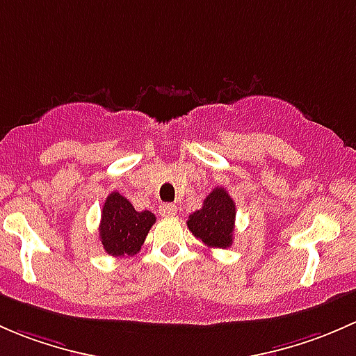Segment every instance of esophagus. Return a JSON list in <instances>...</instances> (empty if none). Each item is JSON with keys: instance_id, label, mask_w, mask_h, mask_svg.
I'll return each mask as SVG.
<instances>
[{"instance_id": "34e87169", "label": "esophagus", "mask_w": 356, "mask_h": 356, "mask_svg": "<svg viewBox=\"0 0 356 356\" xmlns=\"http://www.w3.org/2000/svg\"><path fill=\"white\" fill-rule=\"evenodd\" d=\"M159 212H161V216H164V218H171V216L177 214L178 209L175 204H163L159 207Z\"/></svg>"}]
</instances>
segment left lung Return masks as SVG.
<instances>
[{
  "label": "left lung",
  "instance_id": "left-lung-1",
  "mask_svg": "<svg viewBox=\"0 0 356 356\" xmlns=\"http://www.w3.org/2000/svg\"><path fill=\"white\" fill-rule=\"evenodd\" d=\"M234 216L236 207L233 199L219 186L205 197L202 209L188 216L186 226L207 247L228 248L233 243Z\"/></svg>",
  "mask_w": 356,
  "mask_h": 356
}]
</instances>
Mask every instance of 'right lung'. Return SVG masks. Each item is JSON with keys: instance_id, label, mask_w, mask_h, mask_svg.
Here are the masks:
<instances>
[{"instance_id": "obj_1", "label": "right lung", "mask_w": 356, "mask_h": 356, "mask_svg": "<svg viewBox=\"0 0 356 356\" xmlns=\"http://www.w3.org/2000/svg\"><path fill=\"white\" fill-rule=\"evenodd\" d=\"M154 222L156 216L151 211H135L130 200L113 192L102 205L99 238L109 255L130 257L140 252Z\"/></svg>"}]
</instances>
